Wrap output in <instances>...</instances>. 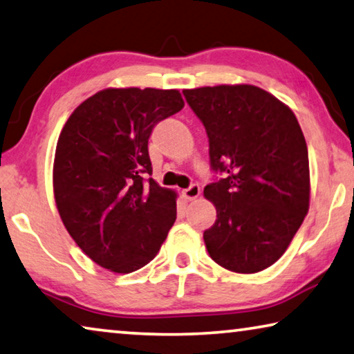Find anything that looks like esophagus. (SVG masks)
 Segmentation results:
<instances>
[{"label":"esophagus","instance_id":"1","mask_svg":"<svg viewBox=\"0 0 354 354\" xmlns=\"http://www.w3.org/2000/svg\"><path fill=\"white\" fill-rule=\"evenodd\" d=\"M200 192H201V189H200L198 184H190V186H189L187 189L183 190V195H184V197H186L187 200H194V198L198 197Z\"/></svg>","mask_w":354,"mask_h":354}]
</instances>
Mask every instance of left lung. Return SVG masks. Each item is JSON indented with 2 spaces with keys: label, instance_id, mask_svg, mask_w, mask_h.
I'll list each match as a JSON object with an SVG mask.
<instances>
[{
  "label": "left lung",
  "instance_id": "obj_1",
  "mask_svg": "<svg viewBox=\"0 0 354 354\" xmlns=\"http://www.w3.org/2000/svg\"><path fill=\"white\" fill-rule=\"evenodd\" d=\"M209 138L211 170L223 175L205 187L216 206L203 233L217 265L254 274L274 265L308 211L310 173L304 133L290 106L254 85L184 89Z\"/></svg>",
  "mask_w": 354,
  "mask_h": 354
}]
</instances>
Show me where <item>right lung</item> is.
I'll return each instance as SVG.
<instances>
[{
	"label": "right lung",
	"instance_id": "1",
	"mask_svg": "<svg viewBox=\"0 0 354 354\" xmlns=\"http://www.w3.org/2000/svg\"><path fill=\"white\" fill-rule=\"evenodd\" d=\"M183 106L178 89L106 88L78 105L59 133L53 192L61 221L111 272L148 265L176 221V194L147 179L148 140Z\"/></svg>",
	"mask_w": 354,
	"mask_h": 354
}]
</instances>
